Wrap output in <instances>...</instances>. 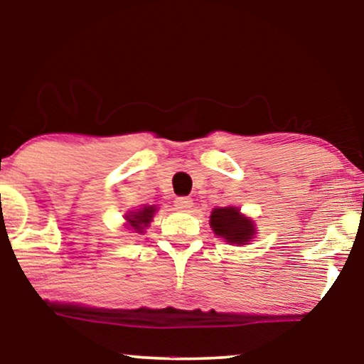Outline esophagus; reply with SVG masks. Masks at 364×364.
<instances>
[{
    "label": "esophagus",
    "mask_w": 364,
    "mask_h": 364,
    "mask_svg": "<svg viewBox=\"0 0 364 364\" xmlns=\"http://www.w3.org/2000/svg\"><path fill=\"white\" fill-rule=\"evenodd\" d=\"M173 203H176L177 210L181 212H188L193 207V200L188 197H177L176 200H173Z\"/></svg>",
    "instance_id": "34e87169"
}]
</instances>
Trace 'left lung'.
I'll return each instance as SVG.
<instances>
[{
    "label": "left lung",
    "mask_w": 364,
    "mask_h": 364,
    "mask_svg": "<svg viewBox=\"0 0 364 364\" xmlns=\"http://www.w3.org/2000/svg\"><path fill=\"white\" fill-rule=\"evenodd\" d=\"M210 227L215 235L238 245L250 242V238L255 235L252 220L240 215V212L233 207L215 208L210 215Z\"/></svg>",
    "instance_id": "8db88e82"
}]
</instances>
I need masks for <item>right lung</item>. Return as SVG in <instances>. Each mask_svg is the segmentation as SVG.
Wrapping results in <instances>:
<instances>
[{
    "instance_id": "right-lung-1",
    "label": "right lung",
    "mask_w": 364,
    "mask_h": 364,
    "mask_svg": "<svg viewBox=\"0 0 364 364\" xmlns=\"http://www.w3.org/2000/svg\"><path fill=\"white\" fill-rule=\"evenodd\" d=\"M154 212H156L154 207H144L142 210L131 213V215L127 217V220L131 223V227H134L139 232H142V225H147V223L152 220Z\"/></svg>"
}]
</instances>
